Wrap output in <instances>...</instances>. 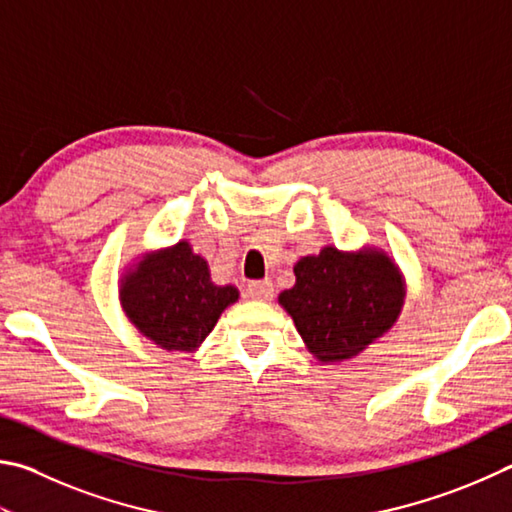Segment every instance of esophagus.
Returning <instances> with one entry per match:
<instances>
[{"instance_id":"obj_1","label":"esophagus","mask_w":512,"mask_h":512,"mask_svg":"<svg viewBox=\"0 0 512 512\" xmlns=\"http://www.w3.org/2000/svg\"><path fill=\"white\" fill-rule=\"evenodd\" d=\"M273 282L271 280H259V282H250L246 286V293L248 297H253V300H271L273 297Z\"/></svg>"}]
</instances>
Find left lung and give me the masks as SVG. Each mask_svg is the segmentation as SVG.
<instances>
[{
	"instance_id": "1",
	"label": "left lung",
	"mask_w": 512,
	"mask_h": 512,
	"mask_svg": "<svg viewBox=\"0 0 512 512\" xmlns=\"http://www.w3.org/2000/svg\"><path fill=\"white\" fill-rule=\"evenodd\" d=\"M293 273L295 286L277 300L320 362L358 356L401 315L405 280L385 250L345 253L327 246L302 257Z\"/></svg>"
}]
</instances>
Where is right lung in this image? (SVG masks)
Returning <instances> with one entry per match:
<instances>
[{"mask_svg": "<svg viewBox=\"0 0 512 512\" xmlns=\"http://www.w3.org/2000/svg\"><path fill=\"white\" fill-rule=\"evenodd\" d=\"M118 295L129 322L167 351L197 349L239 300L235 286L210 280L208 262L188 241L138 259L120 280Z\"/></svg>", "mask_w": 512, "mask_h": 512, "instance_id": "obj_1", "label": "right lung"}]
</instances>
